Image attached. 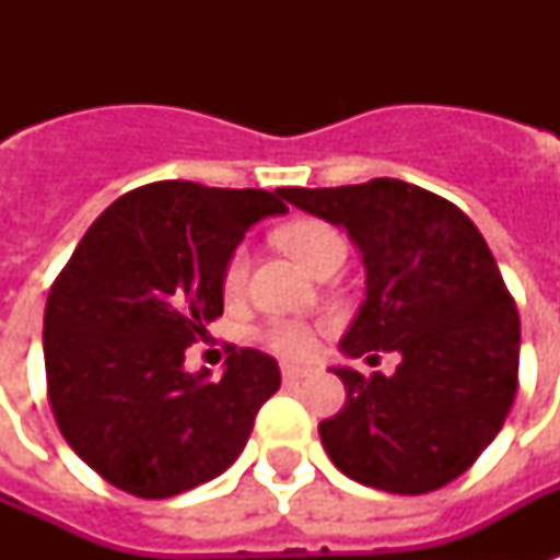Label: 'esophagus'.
Listing matches in <instances>:
<instances>
[{"label": "esophagus", "instance_id": "esophagus-1", "mask_svg": "<svg viewBox=\"0 0 560 560\" xmlns=\"http://www.w3.org/2000/svg\"><path fill=\"white\" fill-rule=\"evenodd\" d=\"M307 374H311V369L307 366H293V363H284V366H281V377H284L288 383L302 381V377H307Z\"/></svg>", "mask_w": 560, "mask_h": 560}]
</instances>
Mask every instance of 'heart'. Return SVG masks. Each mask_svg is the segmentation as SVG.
<instances>
[{
	"label": "heart",
	"mask_w": 560,
	"mask_h": 560,
	"mask_svg": "<svg viewBox=\"0 0 560 560\" xmlns=\"http://www.w3.org/2000/svg\"><path fill=\"white\" fill-rule=\"evenodd\" d=\"M281 246L288 249L296 261H302L307 270H314L316 264L323 261L325 255L342 246V237L337 235V229H331L323 220H299L293 226L281 229L279 235ZM246 258L244 246H237L235 253L229 255L226 267H223V293L226 296H237L244 290L246 281ZM261 340L270 346L281 358H305L316 346V334L311 325L293 323V319H272L261 331Z\"/></svg>",
	"instance_id": "obj_1"
}]
</instances>
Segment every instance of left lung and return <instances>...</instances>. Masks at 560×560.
<instances>
[{
  "instance_id": "1",
  "label": "left lung",
  "mask_w": 560,
  "mask_h": 560,
  "mask_svg": "<svg viewBox=\"0 0 560 560\" xmlns=\"http://www.w3.org/2000/svg\"><path fill=\"white\" fill-rule=\"evenodd\" d=\"M279 194L363 253L366 299L340 349L400 354L389 377L331 369L346 407L319 424L325 451L389 494L447 486L494 442L517 395L521 316L486 237L459 206L404 179Z\"/></svg>"
}]
</instances>
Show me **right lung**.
<instances>
[{
  "mask_svg": "<svg viewBox=\"0 0 560 560\" xmlns=\"http://www.w3.org/2000/svg\"><path fill=\"white\" fill-rule=\"evenodd\" d=\"M279 191L165 179L118 197L51 284L43 319L48 404L109 486L165 500L220 477L281 383L279 363L232 349L226 372H186L223 314V267Z\"/></svg>",
  "mask_w": 560,
  "mask_h": 560,
  "instance_id": "1",
  "label": "right lung"
}]
</instances>
